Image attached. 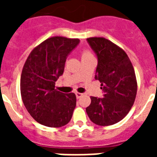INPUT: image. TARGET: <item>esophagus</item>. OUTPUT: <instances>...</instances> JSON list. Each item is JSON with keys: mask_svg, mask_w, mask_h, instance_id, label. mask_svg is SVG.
I'll use <instances>...</instances> for the list:
<instances>
[{"mask_svg": "<svg viewBox=\"0 0 157 157\" xmlns=\"http://www.w3.org/2000/svg\"><path fill=\"white\" fill-rule=\"evenodd\" d=\"M75 95H76V98H78H78H80L82 97V96L83 95L82 94H81V93H75Z\"/></svg>", "mask_w": 157, "mask_h": 157, "instance_id": "1", "label": "esophagus"}]
</instances>
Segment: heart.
Wrapping results in <instances>:
<instances>
[{
	"mask_svg": "<svg viewBox=\"0 0 157 157\" xmlns=\"http://www.w3.org/2000/svg\"><path fill=\"white\" fill-rule=\"evenodd\" d=\"M81 57L82 59H89V58L94 57V54L89 48H83L81 51Z\"/></svg>",
	"mask_w": 157,
	"mask_h": 157,
	"instance_id": "obj_1",
	"label": "heart"
}]
</instances>
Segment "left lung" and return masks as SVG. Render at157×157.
I'll list each match as a JSON object with an SVG mask.
<instances>
[{
  "instance_id": "1",
  "label": "left lung",
  "mask_w": 157,
  "mask_h": 157,
  "mask_svg": "<svg viewBox=\"0 0 157 157\" xmlns=\"http://www.w3.org/2000/svg\"><path fill=\"white\" fill-rule=\"evenodd\" d=\"M87 41L98 56L95 78L105 94L103 98L90 97L86 111L97 125H113L128 114L135 101L138 84L134 67L125 51L109 40L94 37Z\"/></svg>"
}]
</instances>
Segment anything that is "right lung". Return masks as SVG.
<instances>
[{"label": "right lung", "instance_id": "right-lung-1", "mask_svg": "<svg viewBox=\"0 0 157 157\" xmlns=\"http://www.w3.org/2000/svg\"><path fill=\"white\" fill-rule=\"evenodd\" d=\"M78 43V38L49 37L37 45L25 62L20 78L22 100L30 116L42 125L60 127L71 119L75 94L56 90L55 82L63 75L67 55Z\"/></svg>", "mask_w": 157, "mask_h": 157}]
</instances>
